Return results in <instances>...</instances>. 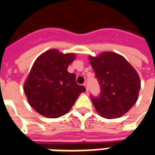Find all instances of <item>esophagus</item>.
I'll list each match as a JSON object with an SVG mask.
<instances>
[{
  "label": "esophagus",
  "instance_id": "1",
  "mask_svg": "<svg viewBox=\"0 0 155 155\" xmlns=\"http://www.w3.org/2000/svg\"><path fill=\"white\" fill-rule=\"evenodd\" d=\"M84 86L85 87V89H86V91H89V88H88V85H87V84H86V83H84Z\"/></svg>",
  "mask_w": 155,
  "mask_h": 155
}]
</instances>
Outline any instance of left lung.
Wrapping results in <instances>:
<instances>
[{
  "instance_id": "1",
  "label": "left lung",
  "mask_w": 155,
  "mask_h": 155,
  "mask_svg": "<svg viewBox=\"0 0 155 155\" xmlns=\"http://www.w3.org/2000/svg\"><path fill=\"white\" fill-rule=\"evenodd\" d=\"M89 60L101 86V94L91 96L98 114L106 119L126 114L139 96L140 80L137 71L125 58L114 52L90 55Z\"/></svg>"
}]
</instances>
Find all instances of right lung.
Segmentation results:
<instances>
[{"mask_svg":"<svg viewBox=\"0 0 155 155\" xmlns=\"http://www.w3.org/2000/svg\"><path fill=\"white\" fill-rule=\"evenodd\" d=\"M75 59L73 53L63 54L55 49L39 56L24 84L30 105L47 118H58L68 113L79 95L85 91L76 84L75 74L67 71Z\"/></svg>","mask_w":155,"mask_h":155,"instance_id":"right-lung-1","label":"right lung"}]
</instances>
